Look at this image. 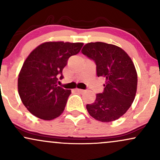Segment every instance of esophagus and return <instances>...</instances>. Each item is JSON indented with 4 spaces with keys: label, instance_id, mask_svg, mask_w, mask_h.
<instances>
[{
    "label": "esophagus",
    "instance_id": "34e87169",
    "mask_svg": "<svg viewBox=\"0 0 160 160\" xmlns=\"http://www.w3.org/2000/svg\"><path fill=\"white\" fill-rule=\"evenodd\" d=\"M76 91L78 92H79V93H83V92H85V90H83V89H80V88H77Z\"/></svg>",
    "mask_w": 160,
    "mask_h": 160
}]
</instances>
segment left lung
<instances>
[{"instance_id": "8db88e82", "label": "left lung", "mask_w": 160, "mask_h": 160, "mask_svg": "<svg viewBox=\"0 0 160 160\" xmlns=\"http://www.w3.org/2000/svg\"><path fill=\"white\" fill-rule=\"evenodd\" d=\"M81 52L96 64L98 77H103L104 90L95 102L86 105L92 118L101 122L117 120L126 113L135 99L137 72L131 58L122 48L104 42L86 44Z\"/></svg>"}]
</instances>
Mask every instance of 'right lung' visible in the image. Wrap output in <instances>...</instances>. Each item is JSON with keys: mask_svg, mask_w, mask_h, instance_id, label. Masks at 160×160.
<instances>
[{"mask_svg": "<svg viewBox=\"0 0 160 160\" xmlns=\"http://www.w3.org/2000/svg\"><path fill=\"white\" fill-rule=\"evenodd\" d=\"M82 42H47L25 59L18 74V90L23 104L34 116L53 120L64 111L71 90L58 86L68 58L80 52Z\"/></svg>", "mask_w": 160, "mask_h": 160, "instance_id": "obj_1", "label": "right lung"}]
</instances>
